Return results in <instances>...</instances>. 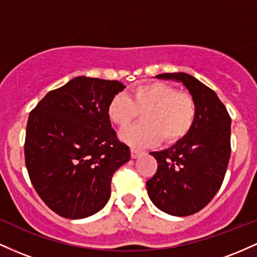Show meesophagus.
Masks as SVG:
<instances>
[{"instance_id": "obj_1", "label": "esophagus", "mask_w": 257, "mask_h": 257, "mask_svg": "<svg viewBox=\"0 0 257 257\" xmlns=\"http://www.w3.org/2000/svg\"><path fill=\"white\" fill-rule=\"evenodd\" d=\"M131 153H132V158H138V157H140L141 151H139V150H137V149H132Z\"/></svg>"}]
</instances>
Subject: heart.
Returning <instances> with one entry per match:
<instances>
[{
  "label": "heart",
  "instance_id": "1",
  "mask_svg": "<svg viewBox=\"0 0 257 257\" xmlns=\"http://www.w3.org/2000/svg\"><path fill=\"white\" fill-rule=\"evenodd\" d=\"M144 112L145 123L126 128L120 140L135 149L152 146L163 138L166 144L178 143L191 132L197 116L196 102L190 94L173 85L152 82L138 85L129 94H117L107 105V117L113 124L125 128Z\"/></svg>",
  "mask_w": 257,
  "mask_h": 257
}]
</instances>
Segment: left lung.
Instances as JSON below:
<instances>
[{
	"label": "left lung",
	"instance_id": "1",
	"mask_svg": "<svg viewBox=\"0 0 257 257\" xmlns=\"http://www.w3.org/2000/svg\"><path fill=\"white\" fill-rule=\"evenodd\" d=\"M161 79L181 82L196 102L191 132L175 145L151 152L157 172L146 182L150 199L174 216L198 213L222 185L231 156V117L216 93L184 72L162 73Z\"/></svg>",
	"mask_w": 257,
	"mask_h": 257
}]
</instances>
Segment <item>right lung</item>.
Segmentation results:
<instances>
[{
	"label": "right lung",
	"instance_id": "1",
	"mask_svg": "<svg viewBox=\"0 0 257 257\" xmlns=\"http://www.w3.org/2000/svg\"><path fill=\"white\" fill-rule=\"evenodd\" d=\"M124 88L118 81L78 76L30 112L26 169L41 199L60 216L84 219L101 210L114 172L131 159L107 117L108 101Z\"/></svg>",
	"mask_w": 257,
	"mask_h": 257
}]
</instances>
